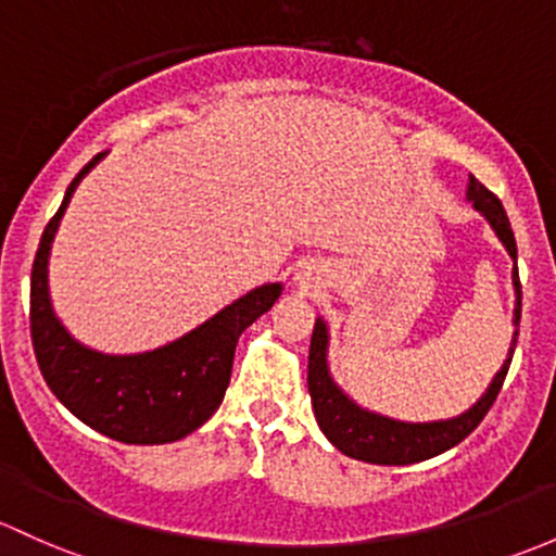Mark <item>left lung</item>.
I'll list each match as a JSON object with an SVG mask.
<instances>
[{"label":"left lung","instance_id":"8db88e82","mask_svg":"<svg viewBox=\"0 0 556 556\" xmlns=\"http://www.w3.org/2000/svg\"><path fill=\"white\" fill-rule=\"evenodd\" d=\"M466 200L475 204L477 213L488 220L490 229L501 239L506 253L511 255L514 271V336L509 343V354H506L504 365L495 372L484 394L479 396L475 405L466 413L445 420H426V424H407V420H396L381 413H372L367 407L356 405L352 396L336 383L330 365H327V346H330V332L323 317H317L312 332V349H308V394H312L314 416H317L319 429L327 440L332 442L343 455L365 464L378 466H407L418 464V460L434 458V455L445 453L464 442L471 431L482 424L488 410L493 407L495 396H498L501 386H504L506 372H509L514 346H517L519 336V314H522V285H519L517 271V242H514V231L506 215L504 204L493 191L484 189L482 184L469 175V186H466Z\"/></svg>","mask_w":556,"mask_h":556}]
</instances>
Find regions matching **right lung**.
<instances>
[{
	"mask_svg": "<svg viewBox=\"0 0 556 556\" xmlns=\"http://www.w3.org/2000/svg\"><path fill=\"white\" fill-rule=\"evenodd\" d=\"M106 156H92L66 189L45 226L31 268V341L52 394L81 424L125 445H165L184 440L213 416L229 389L239 336L282 295L266 282L220 308L194 330L140 354H103L79 343L58 319L47 285L52 239L87 173Z\"/></svg>",
	"mask_w": 556,
	"mask_h": 556,
	"instance_id": "right-lung-1",
	"label": "right lung"
}]
</instances>
